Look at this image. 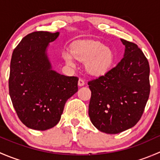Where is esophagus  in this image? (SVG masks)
<instances>
[{
    "instance_id": "obj_1",
    "label": "esophagus",
    "mask_w": 160,
    "mask_h": 160,
    "mask_svg": "<svg viewBox=\"0 0 160 160\" xmlns=\"http://www.w3.org/2000/svg\"><path fill=\"white\" fill-rule=\"evenodd\" d=\"M84 84H85L84 80H82V79H79V80H78V86L82 87V86H83V85H84Z\"/></svg>"
}]
</instances>
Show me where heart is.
Segmentation results:
<instances>
[{
    "label": "heart",
    "instance_id": "obj_1",
    "mask_svg": "<svg viewBox=\"0 0 160 160\" xmlns=\"http://www.w3.org/2000/svg\"><path fill=\"white\" fill-rule=\"evenodd\" d=\"M62 57L70 67H75L76 59L86 62L88 72L93 75L106 73L113 65L114 55L111 49L97 41H85L76 43L72 50H65Z\"/></svg>",
    "mask_w": 160,
    "mask_h": 160
}]
</instances>
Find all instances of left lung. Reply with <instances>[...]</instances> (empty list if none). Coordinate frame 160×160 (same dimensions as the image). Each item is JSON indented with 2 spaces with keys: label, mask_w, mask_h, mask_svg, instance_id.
I'll return each mask as SVG.
<instances>
[{
  "label": "left lung",
  "mask_w": 160,
  "mask_h": 160,
  "mask_svg": "<svg viewBox=\"0 0 160 160\" xmlns=\"http://www.w3.org/2000/svg\"><path fill=\"white\" fill-rule=\"evenodd\" d=\"M125 54L116 67L88 82L89 117L101 132L118 134L140 120L150 93L149 65L136 44L121 39Z\"/></svg>",
  "instance_id": "8db88e82"
}]
</instances>
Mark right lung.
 Masks as SVG:
<instances>
[{
  "label": "right lung",
  "mask_w": 160,
  "mask_h": 160,
  "mask_svg": "<svg viewBox=\"0 0 160 160\" xmlns=\"http://www.w3.org/2000/svg\"><path fill=\"white\" fill-rule=\"evenodd\" d=\"M59 32L39 31L24 37L11 56L9 94L21 122L45 131L57 125L67 100L78 90V78L52 70L49 43Z\"/></svg>",
  "instance_id": "right-lung-1"
}]
</instances>
